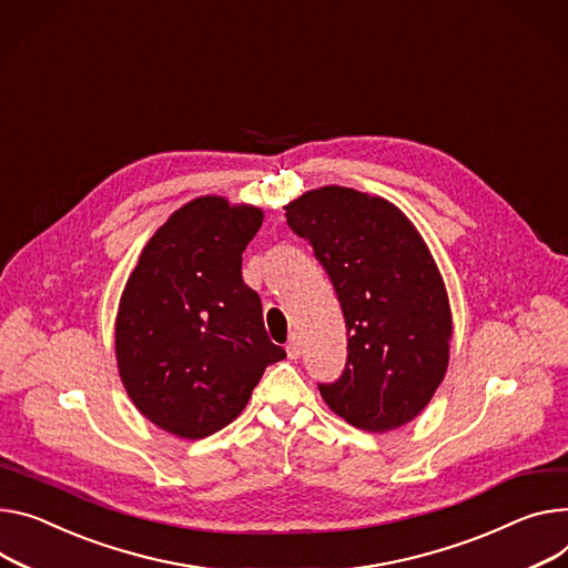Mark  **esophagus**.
Instances as JSON below:
<instances>
[{"label":"esophagus","mask_w":568,"mask_h":568,"mask_svg":"<svg viewBox=\"0 0 568 568\" xmlns=\"http://www.w3.org/2000/svg\"><path fill=\"white\" fill-rule=\"evenodd\" d=\"M300 353H302L300 336H297V334H291V338H288V343H286V355H288L291 359H297Z\"/></svg>","instance_id":"obj_1"}]
</instances>
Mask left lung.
Wrapping results in <instances>:
<instances>
[{
	"label": "left lung",
	"instance_id": "left-lung-1",
	"mask_svg": "<svg viewBox=\"0 0 568 568\" xmlns=\"http://www.w3.org/2000/svg\"><path fill=\"white\" fill-rule=\"evenodd\" d=\"M284 209L345 318V368L318 384L323 400L366 432L409 423L442 384L453 336L446 286L425 241L398 206L355 189L323 186Z\"/></svg>",
	"mask_w": 568,
	"mask_h": 568
}]
</instances>
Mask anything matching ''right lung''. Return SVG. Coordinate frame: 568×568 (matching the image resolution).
Here are the masks:
<instances>
[{
  "mask_svg": "<svg viewBox=\"0 0 568 568\" xmlns=\"http://www.w3.org/2000/svg\"><path fill=\"white\" fill-rule=\"evenodd\" d=\"M264 211L197 197L174 211L141 252L115 318V357L136 409L182 439L230 425L264 371L284 359L261 300L241 275Z\"/></svg>",
  "mask_w": 568,
  "mask_h": 568,
  "instance_id": "obj_1",
  "label": "right lung"
}]
</instances>
